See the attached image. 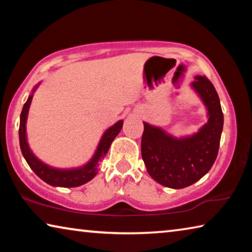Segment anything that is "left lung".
I'll return each mask as SVG.
<instances>
[{
  "label": "left lung",
  "mask_w": 252,
  "mask_h": 252,
  "mask_svg": "<svg viewBox=\"0 0 252 252\" xmlns=\"http://www.w3.org/2000/svg\"><path fill=\"white\" fill-rule=\"evenodd\" d=\"M209 112V120L197 134L174 139L159 127L143 122L142 159L150 176L160 185L182 189L200 180L218 156L223 113L215 87L207 76L198 75L192 82Z\"/></svg>",
  "instance_id": "1"
}]
</instances>
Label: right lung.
I'll use <instances>...</instances> for the list:
<instances>
[{"label": "right lung", "instance_id": "obj_1", "mask_svg": "<svg viewBox=\"0 0 252 252\" xmlns=\"http://www.w3.org/2000/svg\"><path fill=\"white\" fill-rule=\"evenodd\" d=\"M33 91H35L34 89ZM32 101V95L28 97L27 102H25L21 112L20 117V127H19V138H20V147L21 151L24 159L27 160L28 164L30 165L34 173L37 177L42 179L44 182L49 183L51 186L54 187H63V188H73L84 185L85 182L90 181L91 179L96 176L97 171H99L100 162L104 159L106 153L109 151V148L112 143L113 139L119 134V132L122 129L123 121H119L113 126L105 131V133L102 136L99 147L96 149V152L93 159L89 162L87 165L83 168L79 169H72V170H58L53 169L41 162L35 156L33 155L31 150L29 149L28 142H27V135H25V123H27L28 112L30 104Z\"/></svg>", "mask_w": 252, "mask_h": 252}]
</instances>
